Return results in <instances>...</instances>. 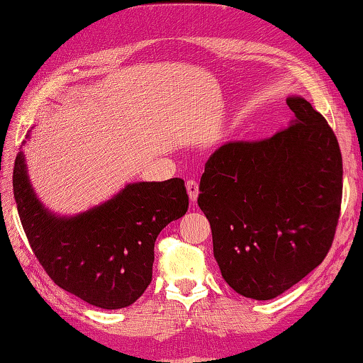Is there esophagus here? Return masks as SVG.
<instances>
[{
  "label": "esophagus",
  "instance_id": "34e87169",
  "mask_svg": "<svg viewBox=\"0 0 363 363\" xmlns=\"http://www.w3.org/2000/svg\"><path fill=\"white\" fill-rule=\"evenodd\" d=\"M186 191L188 196H190V201L195 203L198 198V183L195 180H188L186 182Z\"/></svg>",
  "mask_w": 363,
  "mask_h": 363
}]
</instances>
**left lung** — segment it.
Returning <instances> with one entry per match:
<instances>
[{"instance_id": "8db88e82", "label": "left lung", "mask_w": 363, "mask_h": 363, "mask_svg": "<svg viewBox=\"0 0 363 363\" xmlns=\"http://www.w3.org/2000/svg\"><path fill=\"white\" fill-rule=\"evenodd\" d=\"M289 127L259 142H230L208 158L198 206L213 255L238 294L269 301L324 261L342 203L335 133L306 99L292 96Z\"/></svg>"}]
</instances>
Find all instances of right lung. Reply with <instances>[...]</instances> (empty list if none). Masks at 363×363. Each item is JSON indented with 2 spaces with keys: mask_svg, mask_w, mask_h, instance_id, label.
<instances>
[{
  "mask_svg": "<svg viewBox=\"0 0 363 363\" xmlns=\"http://www.w3.org/2000/svg\"><path fill=\"white\" fill-rule=\"evenodd\" d=\"M13 191L23 230L48 276L101 309H122L145 292L157 236L188 210L185 182L170 178L128 183L102 205L57 216L34 193L23 152L14 160Z\"/></svg>",
  "mask_w": 363,
  "mask_h": 363,
  "instance_id": "right-lung-1",
  "label": "right lung"
}]
</instances>
